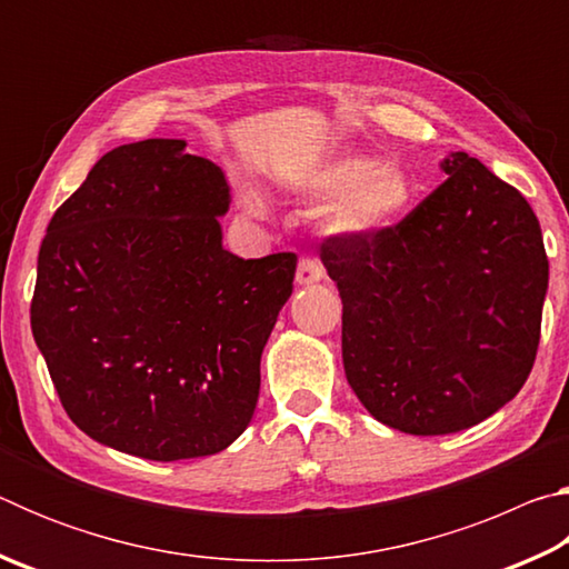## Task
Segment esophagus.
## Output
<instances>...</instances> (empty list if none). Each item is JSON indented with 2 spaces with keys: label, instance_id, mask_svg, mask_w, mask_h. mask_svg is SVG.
<instances>
[{
  "label": "esophagus",
  "instance_id": "obj_1",
  "mask_svg": "<svg viewBox=\"0 0 569 569\" xmlns=\"http://www.w3.org/2000/svg\"><path fill=\"white\" fill-rule=\"evenodd\" d=\"M323 278V266L319 258L313 256H303L301 261H298V271H296V281L301 286H308V283H316L321 281Z\"/></svg>",
  "mask_w": 569,
  "mask_h": 569
}]
</instances>
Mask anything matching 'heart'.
I'll use <instances>...</instances> for the list:
<instances>
[{"label":"heart","instance_id":"obj_1","mask_svg":"<svg viewBox=\"0 0 569 569\" xmlns=\"http://www.w3.org/2000/svg\"><path fill=\"white\" fill-rule=\"evenodd\" d=\"M301 196L329 200L321 226L326 233L341 238L377 236L399 226L417 200L411 172L393 160L373 162L366 156H336L306 172ZM248 213L263 216L266 206L258 192L243 196Z\"/></svg>","mask_w":569,"mask_h":569}]
</instances>
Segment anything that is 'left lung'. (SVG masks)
Segmentation results:
<instances>
[{
  "instance_id": "left-lung-1",
  "label": "left lung",
  "mask_w": 569,
  "mask_h": 569,
  "mask_svg": "<svg viewBox=\"0 0 569 569\" xmlns=\"http://www.w3.org/2000/svg\"><path fill=\"white\" fill-rule=\"evenodd\" d=\"M441 170L399 226L321 243L343 303L346 379L373 419L417 437L469 429L517 397L550 278L522 192L467 152Z\"/></svg>"
}]
</instances>
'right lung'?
<instances>
[{
  "mask_svg": "<svg viewBox=\"0 0 569 569\" xmlns=\"http://www.w3.org/2000/svg\"><path fill=\"white\" fill-rule=\"evenodd\" d=\"M228 206L216 162L156 138L102 156L47 226L32 333L67 417L100 445L208 457L253 419L298 258L230 253Z\"/></svg>",
  "mask_w": 569,
  "mask_h": 569,
  "instance_id": "add662e5",
  "label": "right lung"
}]
</instances>
